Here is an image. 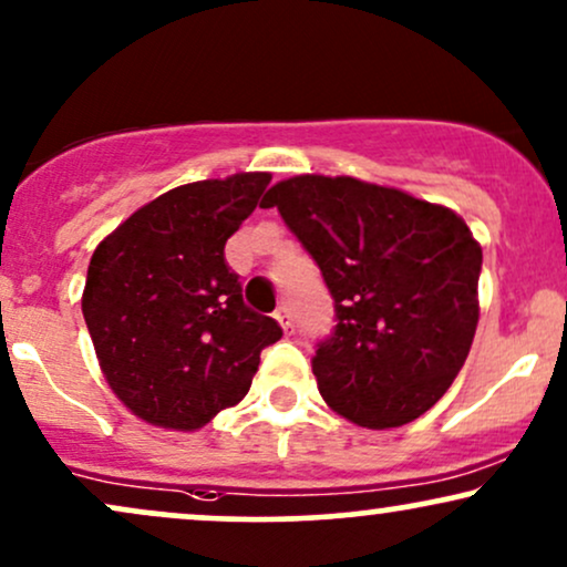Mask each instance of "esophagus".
I'll return each instance as SVG.
<instances>
[{
  "instance_id": "obj_1",
  "label": "esophagus",
  "mask_w": 567,
  "mask_h": 567,
  "mask_svg": "<svg viewBox=\"0 0 567 567\" xmlns=\"http://www.w3.org/2000/svg\"><path fill=\"white\" fill-rule=\"evenodd\" d=\"M275 319L279 322V327L285 330V336H292V317H290V309H285V306H279L275 311Z\"/></svg>"
}]
</instances>
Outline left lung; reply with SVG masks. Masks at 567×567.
I'll return each instance as SVG.
<instances>
[{
    "instance_id": "8db88e82",
    "label": "left lung",
    "mask_w": 567,
    "mask_h": 567,
    "mask_svg": "<svg viewBox=\"0 0 567 567\" xmlns=\"http://www.w3.org/2000/svg\"><path fill=\"white\" fill-rule=\"evenodd\" d=\"M261 206H277L336 298V332L311 361L327 406L370 431L425 414L465 364L481 317L483 250L465 218L324 174L277 182Z\"/></svg>"
}]
</instances>
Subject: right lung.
<instances>
[{
    "mask_svg": "<svg viewBox=\"0 0 567 567\" xmlns=\"http://www.w3.org/2000/svg\"><path fill=\"white\" fill-rule=\"evenodd\" d=\"M271 174L243 172L168 189L94 248L84 311L100 370L128 412L193 433L240 404L282 330L243 303L224 245Z\"/></svg>",
    "mask_w": 567,
    "mask_h": 567,
    "instance_id": "1",
    "label": "right lung"
}]
</instances>
